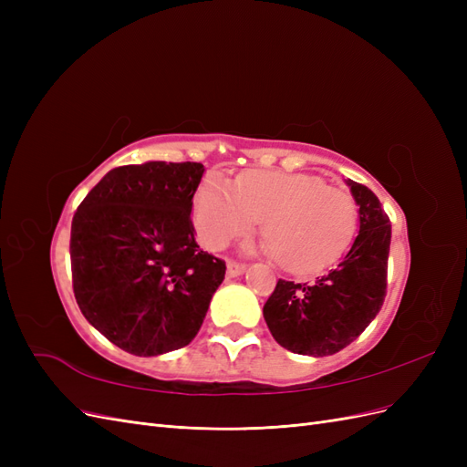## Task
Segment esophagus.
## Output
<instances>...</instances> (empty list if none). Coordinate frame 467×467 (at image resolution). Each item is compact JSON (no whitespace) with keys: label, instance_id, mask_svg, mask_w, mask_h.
<instances>
[{"label":"esophagus","instance_id":"esophagus-1","mask_svg":"<svg viewBox=\"0 0 467 467\" xmlns=\"http://www.w3.org/2000/svg\"><path fill=\"white\" fill-rule=\"evenodd\" d=\"M245 265H242V263H237V261H228V276H232V278H235V276H239V275H244L245 273Z\"/></svg>","mask_w":467,"mask_h":467}]
</instances>
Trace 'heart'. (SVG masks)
Here are the masks:
<instances>
[{"instance_id":"heart-1","label":"heart","mask_w":467,"mask_h":467,"mask_svg":"<svg viewBox=\"0 0 467 467\" xmlns=\"http://www.w3.org/2000/svg\"><path fill=\"white\" fill-rule=\"evenodd\" d=\"M263 220L259 249L294 275H314L341 257L355 232L352 196L306 173L247 171L234 189L206 179L192 201V223L206 249L218 251Z\"/></svg>"}]
</instances>
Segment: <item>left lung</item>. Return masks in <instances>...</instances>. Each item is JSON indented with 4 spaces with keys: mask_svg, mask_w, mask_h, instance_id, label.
Wrapping results in <instances>:
<instances>
[{
    "mask_svg": "<svg viewBox=\"0 0 467 467\" xmlns=\"http://www.w3.org/2000/svg\"><path fill=\"white\" fill-rule=\"evenodd\" d=\"M358 204L360 230L345 257L312 285L278 280L263 307L275 341L296 355L329 357L368 327L386 298L389 218L378 196L345 181Z\"/></svg>",
    "mask_w": 467,
    "mask_h": 467,
    "instance_id": "left-lung-1",
    "label": "left lung"
}]
</instances>
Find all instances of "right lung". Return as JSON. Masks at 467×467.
<instances>
[{
	"label": "right lung",
	"mask_w": 467,
	"mask_h": 467,
	"mask_svg": "<svg viewBox=\"0 0 467 467\" xmlns=\"http://www.w3.org/2000/svg\"><path fill=\"white\" fill-rule=\"evenodd\" d=\"M202 163L146 161L109 171L72 220L69 257L81 314L136 357L187 347L225 263L196 245L192 196Z\"/></svg>",
	"instance_id": "obj_1"
}]
</instances>
